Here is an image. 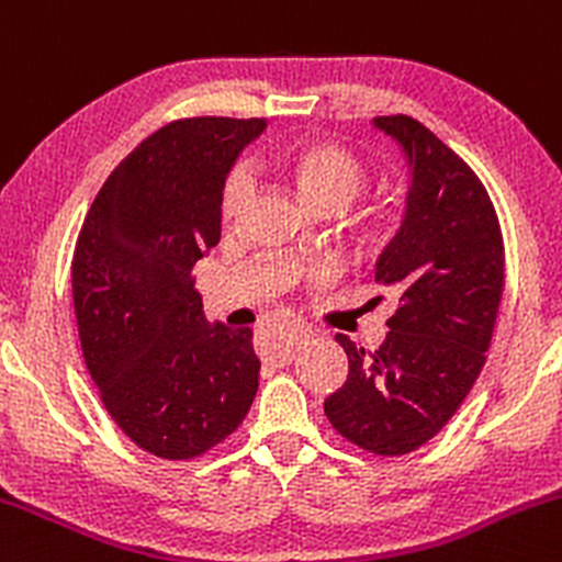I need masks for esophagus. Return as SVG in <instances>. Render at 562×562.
I'll return each mask as SVG.
<instances>
[{
  "label": "esophagus",
  "instance_id": "obj_1",
  "mask_svg": "<svg viewBox=\"0 0 562 562\" xmlns=\"http://www.w3.org/2000/svg\"><path fill=\"white\" fill-rule=\"evenodd\" d=\"M308 338V329L303 327V324H292V327L283 333V351L279 357V362H289L294 357V351H297V346L303 344V340Z\"/></svg>",
  "mask_w": 562,
  "mask_h": 562
}]
</instances>
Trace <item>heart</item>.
Returning <instances> with one entry per match:
<instances>
[{
    "mask_svg": "<svg viewBox=\"0 0 562 562\" xmlns=\"http://www.w3.org/2000/svg\"><path fill=\"white\" fill-rule=\"evenodd\" d=\"M279 167L300 200L314 211H340L366 187V165L340 143L327 137H303L279 151ZM251 196L246 167H233L222 183V216L235 218Z\"/></svg>",
    "mask_w": 562,
    "mask_h": 562,
    "instance_id": "b5f03b06",
    "label": "heart"
}]
</instances>
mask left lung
I'll return each instance as SVG.
<instances>
[{
    "label": "left lung",
    "instance_id": "obj_1",
    "mask_svg": "<svg viewBox=\"0 0 562 562\" xmlns=\"http://www.w3.org/2000/svg\"><path fill=\"white\" fill-rule=\"evenodd\" d=\"M373 124L397 140L411 167L406 216L375 262L395 314L375 351L335 335L349 375L324 414L366 452L397 457L430 441L482 373L506 265L493 200L476 172L411 115H379Z\"/></svg>",
    "mask_w": 562,
    "mask_h": 562
}]
</instances>
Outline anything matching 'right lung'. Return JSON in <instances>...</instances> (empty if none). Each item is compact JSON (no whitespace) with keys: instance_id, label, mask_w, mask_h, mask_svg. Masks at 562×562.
Listing matches in <instances>:
<instances>
[{"instance_id":"1","label":"right lung","mask_w":562,"mask_h":562,"mask_svg":"<svg viewBox=\"0 0 562 562\" xmlns=\"http://www.w3.org/2000/svg\"><path fill=\"white\" fill-rule=\"evenodd\" d=\"M265 119L170 121L91 202L72 257L86 368L115 425L165 460L233 436L259 386L251 329L211 324L194 265L222 238V183Z\"/></svg>"}]
</instances>
